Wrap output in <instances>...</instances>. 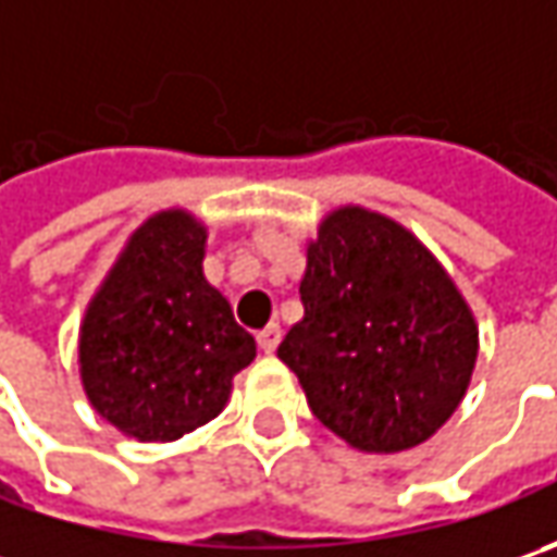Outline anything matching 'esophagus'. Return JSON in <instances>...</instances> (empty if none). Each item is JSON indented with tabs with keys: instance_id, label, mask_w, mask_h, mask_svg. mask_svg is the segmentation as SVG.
I'll return each instance as SVG.
<instances>
[{
	"instance_id": "obj_1",
	"label": "esophagus",
	"mask_w": 557,
	"mask_h": 557,
	"mask_svg": "<svg viewBox=\"0 0 557 557\" xmlns=\"http://www.w3.org/2000/svg\"><path fill=\"white\" fill-rule=\"evenodd\" d=\"M278 341H282V329L278 325H267L263 332H257V344H260L263 354H272L278 347Z\"/></svg>"
}]
</instances>
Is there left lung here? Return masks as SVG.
<instances>
[{"instance_id":"left-lung-1","label":"left lung","mask_w":557,"mask_h":557,"mask_svg":"<svg viewBox=\"0 0 557 557\" xmlns=\"http://www.w3.org/2000/svg\"><path fill=\"white\" fill-rule=\"evenodd\" d=\"M304 319L278 344L312 416L366 453H399L456 412L478 325L453 278L387 216L334 210L307 250Z\"/></svg>"}]
</instances>
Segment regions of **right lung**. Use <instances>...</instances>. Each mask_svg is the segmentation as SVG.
Returning a JSON list of instances; mask_svg holds the SVG:
<instances>
[{
	"mask_svg": "<svg viewBox=\"0 0 557 557\" xmlns=\"http://www.w3.org/2000/svg\"><path fill=\"white\" fill-rule=\"evenodd\" d=\"M203 228L158 213L129 238L79 334L83 387L98 416L136 440H180L220 416L253 337L201 272Z\"/></svg>",
	"mask_w": 557,
	"mask_h": 557,
	"instance_id": "add662e5",
	"label": "right lung"
}]
</instances>
